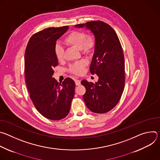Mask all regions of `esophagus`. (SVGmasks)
<instances>
[{
    "mask_svg": "<svg viewBox=\"0 0 160 160\" xmlns=\"http://www.w3.org/2000/svg\"><path fill=\"white\" fill-rule=\"evenodd\" d=\"M75 82L76 85H79L80 84V80L75 79Z\"/></svg>",
    "mask_w": 160,
    "mask_h": 160,
    "instance_id": "obj_1",
    "label": "esophagus"
}]
</instances>
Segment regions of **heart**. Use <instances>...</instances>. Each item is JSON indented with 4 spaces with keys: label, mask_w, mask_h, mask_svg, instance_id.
<instances>
[{
    "label": "heart",
    "mask_w": 160,
    "mask_h": 160,
    "mask_svg": "<svg viewBox=\"0 0 160 160\" xmlns=\"http://www.w3.org/2000/svg\"><path fill=\"white\" fill-rule=\"evenodd\" d=\"M64 42L68 45L74 47L82 51L84 54H89L92 52L96 45V39L92 35H88L80 31H73L64 39ZM54 53L58 61L62 60L64 58V49L59 43L56 44ZM85 65L83 61L75 63L70 66V71L76 75L81 74Z\"/></svg>",
    "instance_id": "1"
}]
</instances>
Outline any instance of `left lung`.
Returning <instances> with one entry per match:
<instances>
[{"instance_id":"left-lung-1","label":"left lung","mask_w":160,"mask_h":160,"mask_svg":"<svg viewBox=\"0 0 160 160\" xmlns=\"http://www.w3.org/2000/svg\"><path fill=\"white\" fill-rule=\"evenodd\" d=\"M75 27H85L96 39L90 72L99 79L96 83L82 80L86 88L83 100L91 111L107 112L118 104L124 90L125 61L120 42L115 30L103 21H89Z\"/></svg>"}]
</instances>
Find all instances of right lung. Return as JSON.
I'll return each mask as SVG.
<instances>
[{"instance_id": "add662e5", "label": "right lung", "mask_w": 160, "mask_h": 160, "mask_svg": "<svg viewBox=\"0 0 160 160\" xmlns=\"http://www.w3.org/2000/svg\"><path fill=\"white\" fill-rule=\"evenodd\" d=\"M68 26L45 28L32 36L25 54V76L30 97L42 116L52 120L65 118L75 95V83L66 78L59 83L52 77L58 65L54 53L56 40Z\"/></svg>"}]
</instances>
